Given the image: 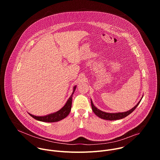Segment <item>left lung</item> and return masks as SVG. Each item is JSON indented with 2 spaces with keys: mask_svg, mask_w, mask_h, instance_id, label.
Listing matches in <instances>:
<instances>
[{
  "mask_svg": "<svg viewBox=\"0 0 160 160\" xmlns=\"http://www.w3.org/2000/svg\"><path fill=\"white\" fill-rule=\"evenodd\" d=\"M141 99L140 100V101L133 108H132L130 110L126 111V112H117V113H109V112H106L104 111H102L101 110H99V109H98L93 104L92 101H91V106H92V111H94V112L96 114V115L104 120H119V119H122L123 118L125 117H126L127 116H128V115H130V113H132L134 109L137 108L139 105V104L140 103Z\"/></svg>",
  "mask_w": 160,
  "mask_h": 160,
  "instance_id": "1",
  "label": "left lung"
}]
</instances>
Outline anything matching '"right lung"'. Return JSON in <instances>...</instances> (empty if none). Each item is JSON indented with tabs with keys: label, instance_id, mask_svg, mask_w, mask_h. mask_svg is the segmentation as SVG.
I'll list each match as a JSON object with an SVG mask.
<instances>
[{
	"label": "right lung",
	"instance_id": "right-lung-1",
	"mask_svg": "<svg viewBox=\"0 0 160 160\" xmlns=\"http://www.w3.org/2000/svg\"><path fill=\"white\" fill-rule=\"evenodd\" d=\"M76 87L77 86L74 87L73 92L71 95L70 98L67 101L66 104L58 111L44 117H37V116L32 115L30 113L29 115L35 120L41 121V122H58L59 120H62L63 118H66L68 115H69V113L71 111L72 104V96L76 89Z\"/></svg>",
	"mask_w": 160,
	"mask_h": 160
}]
</instances>
